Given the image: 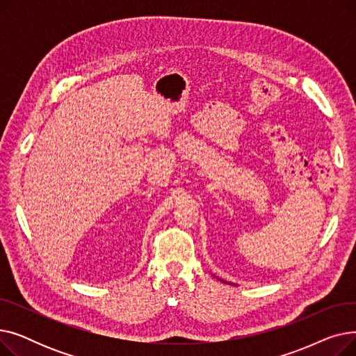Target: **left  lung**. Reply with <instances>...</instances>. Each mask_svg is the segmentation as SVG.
I'll return each mask as SVG.
<instances>
[{
	"instance_id": "8db88e82",
	"label": "left lung",
	"mask_w": 356,
	"mask_h": 356,
	"mask_svg": "<svg viewBox=\"0 0 356 356\" xmlns=\"http://www.w3.org/2000/svg\"><path fill=\"white\" fill-rule=\"evenodd\" d=\"M219 280H220V278H219ZM220 282H223V280H220Z\"/></svg>"
}]
</instances>
